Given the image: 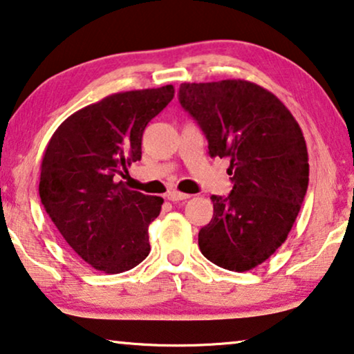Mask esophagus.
I'll list each match as a JSON object with an SVG mask.
<instances>
[{"mask_svg": "<svg viewBox=\"0 0 354 354\" xmlns=\"http://www.w3.org/2000/svg\"><path fill=\"white\" fill-rule=\"evenodd\" d=\"M167 198L171 200V202H181V200L191 198V195H189V194H183V192H178V191H170V192L167 194Z\"/></svg>", "mask_w": 354, "mask_h": 354, "instance_id": "esophagus-1", "label": "esophagus"}]
</instances>
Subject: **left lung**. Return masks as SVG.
Instances as JSON below:
<instances>
[{"mask_svg": "<svg viewBox=\"0 0 354 354\" xmlns=\"http://www.w3.org/2000/svg\"><path fill=\"white\" fill-rule=\"evenodd\" d=\"M179 103L207 136L208 154L230 160L234 183L227 197L211 195L200 251L225 270H251L284 243L307 194L302 130L275 95L243 79L184 82Z\"/></svg>", "mask_w": 354, "mask_h": 354, "instance_id": "1", "label": "left lung"}]
</instances>
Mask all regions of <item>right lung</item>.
<instances>
[{
    "mask_svg": "<svg viewBox=\"0 0 354 354\" xmlns=\"http://www.w3.org/2000/svg\"><path fill=\"white\" fill-rule=\"evenodd\" d=\"M175 97L173 86L108 95L63 120L41 162L39 197L57 230L95 270L122 273L151 251L147 227L163 198L124 181L141 159L146 125Z\"/></svg>",
    "mask_w": 354,
    "mask_h": 354,
    "instance_id": "right-lung-1",
    "label": "right lung"
}]
</instances>
